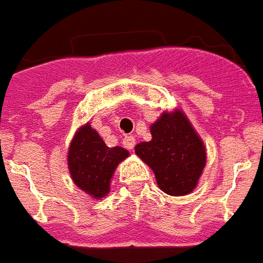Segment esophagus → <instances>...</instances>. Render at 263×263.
I'll use <instances>...</instances> for the list:
<instances>
[{
  "label": "esophagus",
  "mask_w": 263,
  "mask_h": 263,
  "mask_svg": "<svg viewBox=\"0 0 263 263\" xmlns=\"http://www.w3.org/2000/svg\"><path fill=\"white\" fill-rule=\"evenodd\" d=\"M123 144H124L125 148H128V150H132V148H134L136 144V139L134 138V136H125V138L123 139Z\"/></svg>",
  "instance_id": "34e87169"
}]
</instances>
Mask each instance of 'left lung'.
<instances>
[{
  "instance_id": "8db88e82",
  "label": "left lung",
  "mask_w": 263,
  "mask_h": 263,
  "mask_svg": "<svg viewBox=\"0 0 263 263\" xmlns=\"http://www.w3.org/2000/svg\"><path fill=\"white\" fill-rule=\"evenodd\" d=\"M150 142L136 144L135 153L153 168L158 186L170 196L193 191L205 166V147L181 110L163 112L151 125Z\"/></svg>"
}]
</instances>
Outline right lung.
<instances>
[{"label":"right lung","mask_w":263,"mask_h":263,"mask_svg":"<svg viewBox=\"0 0 263 263\" xmlns=\"http://www.w3.org/2000/svg\"><path fill=\"white\" fill-rule=\"evenodd\" d=\"M128 157L121 147H108L90 124L78 129L69 150V168L80 189L96 198L109 193L115 168Z\"/></svg>","instance_id":"right-lung-1"}]
</instances>
